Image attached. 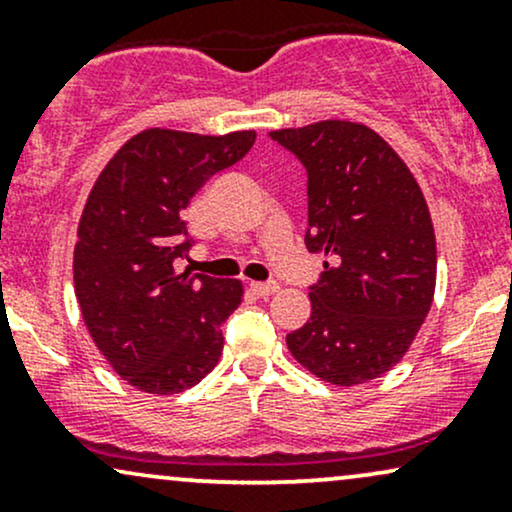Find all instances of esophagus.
Segmentation results:
<instances>
[{"label": "esophagus", "mask_w": 512, "mask_h": 512, "mask_svg": "<svg viewBox=\"0 0 512 512\" xmlns=\"http://www.w3.org/2000/svg\"><path fill=\"white\" fill-rule=\"evenodd\" d=\"M250 291L255 293V296L267 298V296H272V293L279 291V284H276V281H252Z\"/></svg>", "instance_id": "obj_1"}]
</instances>
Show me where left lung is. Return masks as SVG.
<instances>
[{
  "label": "left lung",
  "mask_w": 512,
  "mask_h": 512,
  "mask_svg": "<svg viewBox=\"0 0 512 512\" xmlns=\"http://www.w3.org/2000/svg\"><path fill=\"white\" fill-rule=\"evenodd\" d=\"M308 170L310 252L325 272L310 317L286 337L305 370L351 387L402 361L436 293V233L407 163L378 132L349 120L274 129Z\"/></svg>",
  "instance_id": "1"
}]
</instances>
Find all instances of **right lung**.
<instances>
[{
  "label": "right lung",
  "instance_id": "1",
  "mask_svg": "<svg viewBox=\"0 0 512 512\" xmlns=\"http://www.w3.org/2000/svg\"><path fill=\"white\" fill-rule=\"evenodd\" d=\"M255 137L252 129L223 137L144 129L88 192L76 228L74 293L93 344L137 390L175 395L219 363L221 322L240 305L243 284L175 272L173 262L190 248L180 216Z\"/></svg>",
  "mask_w": 512,
  "mask_h": 512
}]
</instances>
